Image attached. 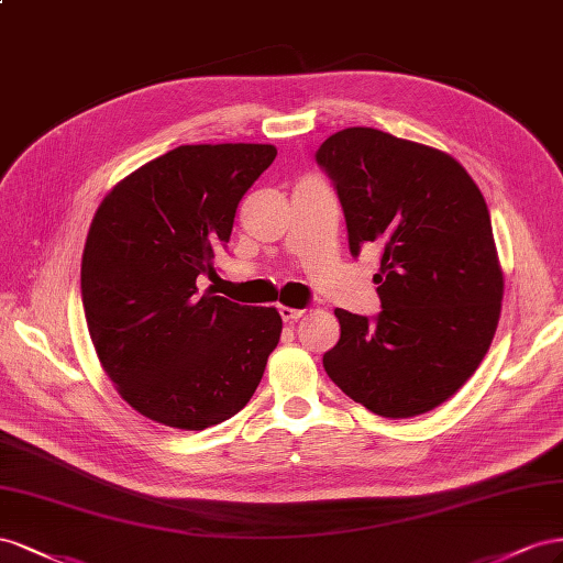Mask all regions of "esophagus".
Wrapping results in <instances>:
<instances>
[{
  "label": "esophagus",
  "mask_w": 563,
  "mask_h": 563,
  "mask_svg": "<svg viewBox=\"0 0 563 563\" xmlns=\"http://www.w3.org/2000/svg\"><path fill=\"white\" fill-rule=\"evenodd\" d=\"M280 318L285 320V323H295V320H299L303 316V309H290V307H280Z\"/></svg>",
  "instance_id": "esophagus-1"
}]
</instances>
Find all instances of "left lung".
Listing matches in <instances>:
<instances>
[{"label": "left lung", "mask_w": 563, "mask_h": 563, "mask_svg": "<svg viewBox=\"0 0 563 563\" xmlns=\"http://www.w3.org/2000/svg\"><path fill=\"white\" fill-rule=\"evenodd\" d=\"M316 163L342 202L351 254L384 252L382 311H334L342 334L325 373L382 417L433 410L474 375L500 318L488 205L457 159L373 126L332 134Z\"/></svg>", "instance_id": "8db88e82"}]
</instances>
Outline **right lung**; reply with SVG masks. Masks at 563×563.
I'll return each instance as SVG.
<instances>
[{"label": "right lung", "mask_w": 563, "mask_h": 563, "mask_svg": "<svg viewBox=\"0 0 563 563\" xmlns=\"http://www.w3.org/2000/svg\"><path fill=\"white\" fill-rule=\"evenodd\" d=\"M276 153L266 143L179 146L96 210L82 254L87 328L122 398L159 424L200 431L229 420L278 346L276 309L198 290Z\"/></svg>", "instance_id": "right-lung-1"}]
</instances>
